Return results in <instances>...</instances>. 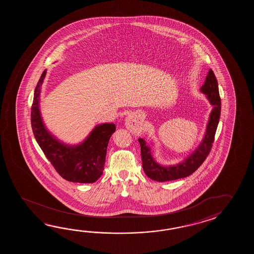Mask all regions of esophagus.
Returning <instances> with one entry per match:
<instances>
[{
	"instance_id": "1",
	"label": "esophagus",
	"mask_w": 254,
	"mask_h": 254,
	"mask_svg": "<svg viewBox=\"0 0 254 254\" xmlns=\"http://www.w3.org/2000/svg\"><path fill=\"white\" fill-rule=\"evenodd\" d=\"M141 120L142 116L140 113H131L125 118V126L130 131H139L142 128Z\"/></svg>"
}]
</instances>
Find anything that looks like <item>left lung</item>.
<instances>
[{
  "mask_svg": "<svg viewBox=\"0 0 254 254\" xmlns=\"http://www.w3.org/2000/svg\"><path fill=\"white\" fill-rule=\"evenodd\" d=\"M200 92L204 93L208 101L212 105L208 124L206 126L205 134L199 146L184 161L174 165H162L154 160L151 151V147L143 139H138L140 145V153L142 168L146 175L156 182H168L177 179L184 178L194 173L204 162L209 155L211 146L214 141L216 129L218 127L221 115V98L218 88V81L215 74L210 69L206 76L204 84L200 87Z\"/></svg>",
  "mask_w": 254,
  "mask_h": 254,
  "instance_id": "obj_1",
  "label": "left lung"
}]
</instances>
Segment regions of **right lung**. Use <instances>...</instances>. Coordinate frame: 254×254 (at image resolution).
Masks as SVG:
<instances>
[{
  "label": "right lung",
  "instance_id": "right-lung-1",
  "mask_svg": "<svg viewBox=\"0 0 254 254\" xmlns=\"http://www.w3.org/2000/svg\"><path fill=\"white\" fill-rule=\"evenodd\" d=\"M46 70L34 91L31 122L33 134L43 153L66 181L92 184L103 174L109 140L116 129L114 124H103L93 128L86 139L77 145L58 140L43 124L40 111V93Z\"/></svg>",
  "mask_w": 254,
  "mask_h": 254
}]
</instances>
